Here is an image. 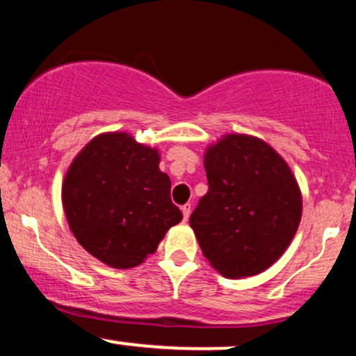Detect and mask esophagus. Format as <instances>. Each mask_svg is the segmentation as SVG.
<instances>
[{"mask_svg":"<svg viewBox=\"0 0 356 356\" xmlns=\"http://www.w3.org/2000/svg\"><path fill=\"white\" fill-rule=\"evenodd\" d=\"M181 209H182V214H184V220L189 219V216H191V209H192L191 204H184V206L181 207Z\"/></svg>","mask_w":356,"mask_h":356,"instance_id":"esophagus-1","label":"esophagus"}]
</instances>
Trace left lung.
I'll list each match as a JSON object with an SVG mask.
<instances>
[{
  "label": "left lung",
  "instance_id": "obj_1",
  "mask_svg": "<svg viewBox=\"0 0 356 356\" xmlns=\"http://www.w3.org/2000/svg\"><path fill=\"white\" fill-rule=\"evenodd\" d=\"M209 191L191 214L202 254L226 277L280 259L301 220V192L284 159L261 138L229 134L204 155Z\"/></svg>",
  "mask_w": 356,
  "mask_h": 356
}]
</instances>
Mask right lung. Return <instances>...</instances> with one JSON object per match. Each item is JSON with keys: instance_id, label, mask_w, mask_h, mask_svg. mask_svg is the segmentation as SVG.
Instances as JSON below:
<instances>
[{"instance_id": "1", "label": "right lung", "mask_w": 356, "mask_h": 356, "mask_svg": "<svg viewBox=\"0 0 356 356\" xmlns=\"http://www.w3.org/2000/svg\"><path fill=\"white\" fill-rule=\"evenodd\" d=\"M159 162V150L127 132H108L92 138L68 167L61 186L68 226L102 263L138 266L182 220Z\"/></svg>"}]
</instances>
